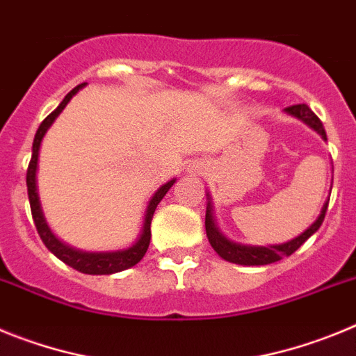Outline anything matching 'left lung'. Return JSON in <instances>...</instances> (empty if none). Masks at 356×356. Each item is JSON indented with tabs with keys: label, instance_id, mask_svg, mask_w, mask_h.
I'll return each mask as SVG.
<instances>
[{
	"label": "left lung",
	"instance_id": "obj_1",
	"mask_svg": "<svg viewBox=\"0 0 356 356\" xmlns=\"http://www.w3.org/2000/svg\"><path fill=\"white\" fill-rule=\"evenodd\" d=\"M285 114L292 115V118L300 119L301 122H305L308 128H312L314 131L321 135V139L326 140V131L323 128V122L319 121L312 110L308 108L307 105H294L285 108ZM207 216H205V228H207V237H209L210 246L213 248L221 259H225L226 262L238 264V266H267V264L278 262L284 257H289V254L294 253L298 248L307 241L308 237H312L317 229L321 228L323 221H325V213L326 209H328V200L325 201V205L321 209V213L317 216L316 221L305 229L303 234H300L298 237L291 238L287 242H282V244H267V246H251V244H241V242L229 241L228 237L222 235V232L217 228L216 216H213V205H212V197L207 193Z\"/></svg>",
	"mask_w": 356,
	"mask_h": 356
}]
</instances>
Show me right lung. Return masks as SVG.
I'll list each match as a JSON object with an SVG mask.
<instances>
[{"mask_svg": "<svg viewBox=\"0 0 356 356\" xmlns=\"http://www.w3.org/2000/svg\"><path fill=\"white\" fill-rule=\"evenodd\" d=\"M87 83H81L78 87L71 90L67 96L62 99V103L53 110L48 118L40 122L39 130L35 134V139H33V146H31V160L30 165H28L26 172V185H28V200H30V209L31 216H33V222L37 226V232H39L40 238L46 244L49 251L55 254L56 259H60L62 262L71 266L72 269L83 273V275H114V273H121L124 269H130L135 264H139L143 260V257L146 254L147 246H149L151 238V219H153V213H155L156 205H159L162 197L168 194L169 188L175 185L176 178L169 180L168 184L160 185L155 191V194L149 197L146 207V212H144L143 226H140L139 237L135 238V242L131 246L124 248V250H115V251H83L76 250V248L69 246L65 242H62L60 238L53 234V229L49 228L46 217H44L42 205H40L39 197V188H37V171H39V153H40V144H42L44 135L48 134V130L51 128L53 122L56 121V118L62 114V110L67 106V103L71 102L72 96L81 90V87H85Z\"/></svg>", "mask_w": 356, "mask_h": 356, "instance_id": "1", "label": "right lung"}]
</instances>
